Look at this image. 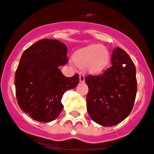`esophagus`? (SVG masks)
<instances>
[{
    "instance_id": "34e87169",
    "label": "esophagus",
    "mask_w": 154,
    "mask_h": 154,
    "mask_svg": "<svg viewBox=\"0 0 154 154\" xmlns=\"http://www.w3.org/2000/svg\"><path fill=\"white\" fill-rule=\"evenodd\" d=\"M79 81H80V82H85V76L83 74H80V76H79Z\"/></svg>"
}]
</instances>
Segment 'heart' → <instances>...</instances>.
I'll list each match as a JSON object with an SVG mask.
<instances>
[{
    "instance_id": "1",
    "label": "heart",
    "mask_w": 154,
    "mask_h": 154,
    "mask_svg": "<svg viewBox=\"0 0 154 154\" xmlns=\"http://www.w3.org/2000/svg\"><path fill=\"white\" fill-rule=\"evenodd\" d=\"M73 63L80 68H85L91 75L103 73L110 63V53L105 46L90 45L75 51Z\"/></svg>"
}]
</instances>
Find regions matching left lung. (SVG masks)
Wrapping results in <instances>:
<instances>
[{"instance_id":"obj_1","label":"left lung","mask_w":154,"mask_h":154,"mask_svg":"<svg viewBox=\"0 0 154 154\" xmlns=\"http://www.w3.org/2000/svg\"><path fill=\"white\" fill-rule=\"evenodd\" d=\"M112 67L99 76L89 75L86 108L90 117L103 126L120 123L131 112L137 91L136 70L126 51L116 47Z\"/></svg>"}]
</instances>
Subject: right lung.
Segmentation results:
<instances>
[{
    "mask_svg": "<svg viewBox=\"0 0 154 154\" xmlns=\"http://www.w3.org/2000/svg\"><path fill=\"white\" fill-rule=\"evenodd\" d=\"M67 46L60 41L40 40L23 53L15 72L19 106L34 120L50 122L62 112L64 92L75 88L79 76L66 77L59 68L68 63Z\"/></svg>",
    "mask_w": 154,
    "mask_h": 154,
    "instance_id": "add662e5",
    "label": "right lung"
}]
</instances>
